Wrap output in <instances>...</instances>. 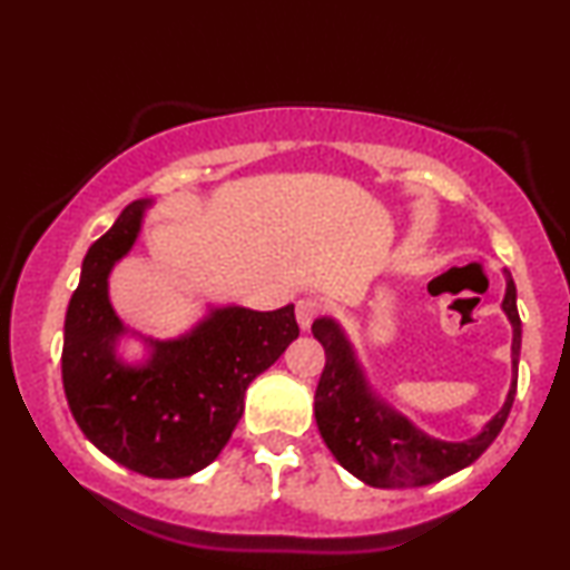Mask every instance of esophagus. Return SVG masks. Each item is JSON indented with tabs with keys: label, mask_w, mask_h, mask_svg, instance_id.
Listing matches in <instances>:
<instances>
[{
	"label": "esophagus",
	"mask_w": 570,
	"mask_h": 570,
	"mask_svg": "<svg viewBox=\"0 0 570 570\" xmlns=\"http://www.w3.org/2000/svg\"><path fill=\"white\" fill-rule=\"evenodd\" d=\"M322 316V301L316 298H301L295 306V318H298L301 330H311V324Z\"/></svg>",
	"instance_id": "34e87169"
}]
</instances>
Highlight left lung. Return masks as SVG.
Wrapping results in <instances>:
<instances>
[{"instance_id":"8db88e82","label":"left lung","mask_w":570,"mask_h":570,"mask_svg":"<svg viewBox=\"0 0 570 570\" xmlns=\"http://www.w3.org/2000/svg\"><path fill=\"white\" fill-rule=\"evenodd\" d=\"M503 311L513 324V373L519 368L521 318L517 311V285L509 275ZM314 337L324 345L326 365L316 386V425L318 433L337 462L357 480L373 488H417L431 485L480 459L498 439L509 417L517 376L503 410L490 420L478 439L464 443H446L428 439L407 420L394 415L373 400L357 371L353 350L342 337L340 326L330 318H318L311 326Z\"/></svg>"}]
</instances>
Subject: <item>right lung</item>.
<instances>
[{"instance_id":"obj_1","label":"right lung","mask_w":570,"mask_h":570,"mask_svg":"<svg viewBox=\"0 0 570 570\" xmlns=\"http://www.w3.org/2000/svg\"><path fill=\"white\" fill-rule=\"evenodd\" d=\"M145 202L90 246L69 301L61 381L80 431L127 470L178 480L205 470L244 415L246 386L298 337L295 308H225L191 337L155 342L145 368L114 361L121 324L108 303L114 262L135 244Z\"/></svg>"}]
</instances>
